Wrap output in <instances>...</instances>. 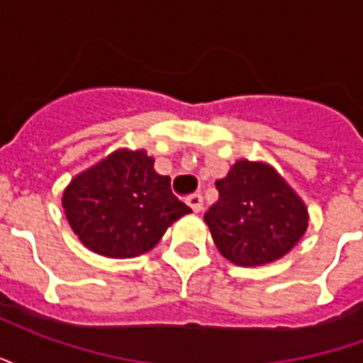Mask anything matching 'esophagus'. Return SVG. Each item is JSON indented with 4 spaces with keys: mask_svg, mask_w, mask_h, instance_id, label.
<instances>
[{
    "mask_svg": "<svg viewBox=\"0 0 363 363\" xmlns=\"http://www.w3.org/2000/svg\"><path fill=\"white\" fill-rule=\"evenodd\" d=\"M186 204L192 208V212L200 213L202 212V208H204V200H202V196H200V194H192V196L186 198Z\"/></svg>",
    "mask_w": 363,
    "mask_h": 363,
    "instance_id": "esophagus-1",
    "label": "esophagus"
}]
</instances>
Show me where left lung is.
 Listing matches in <instances>:
<instances>
[{
  "label": "left lung",
  "mask_w": 363,
  "mask_h": 363,
  "mask_svg": "<svg viewBox=\"0 0 363 363\" xmlns=\"http://www.w3.org/2000/svg\"><path fill=\"white\" fill-rule=\"evenodd\" d=\"M220 198L204 221L223 259L262 267L288 255L309 225L307 206L272 165L235 161L216 181Z\"/></svg>",
  "instance_id": "left-lung-1"
}]
</instances>
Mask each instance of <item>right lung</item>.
<instances>
[{
  "label": "right lung",
  "instance_id": "1",
  "mask_svg": "<svg viewBox=\"0 0 363 363\" xmlns=\"http://www.w3.org/2000/svg\"><path fill=\"white\" fill-rule=\"evenodd\" d=\"M153 163L145 150H116L69 181L62 206L69 228L89 251L108 259L140 257L192 212Z\"/></svg>",
  "mask_w": 363,
  "mask_h": 363
}]
</instances>
